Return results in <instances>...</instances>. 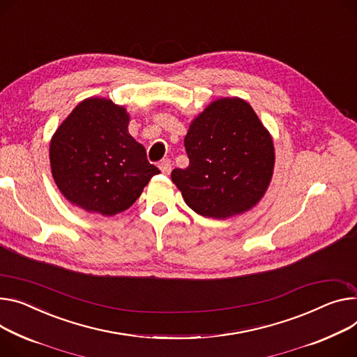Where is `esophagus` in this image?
<instances>
[{"mask_svg":"<svg viewBox=\"0 0 357 357\" xmlns=\"http://www.w3.org/2000/svg\"><path fill=\"white\" fill-rule=\"evenodd\" d=\"M158 169L161 170V173H162V174L169 176V174H170V172H172V161H170L169 158H164V160H161V161L158 162Z\"/></svg>","mask_w":357,"mask_h":357,"instance_id":"34e87169","label":"esophagus"}]
</instances>
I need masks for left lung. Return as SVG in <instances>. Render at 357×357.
<instances>
[{
	"label": "left lung",
	"mask_w": 357,
	"mask_h": 357,
	"mask_svg": "<svg viewBox=\"0 0 357 357\" xmlns=\"http://www.w3.org/2000/svg\"><path fill=\"white\" fill-rule=\"evenodd\" d=\"M190 160L172 181L197 214L225 220L253 208L274 170V146L252 105L238 97L211 101L184 137Z\"/></svg>",
	"instance_id": "obj_1"
}]
</instances>
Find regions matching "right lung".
<instances>
[{"label":"right lung","mask_w":357,"mask_h":357,"mask_svg":"<svg viewBox=\"0 0 357 357\" xmlns=\"http://www.w3.org/2000/svg\"><path fill=\"white\" fill-rule=\"evenodd\" d=\"M130 114L109 98L81 101L50 142L52 178L74 206L119 214L140 197L160 170L128 132Z\"/></svg>","instance_id":"add662e5"}]
</instances>
